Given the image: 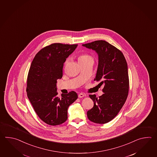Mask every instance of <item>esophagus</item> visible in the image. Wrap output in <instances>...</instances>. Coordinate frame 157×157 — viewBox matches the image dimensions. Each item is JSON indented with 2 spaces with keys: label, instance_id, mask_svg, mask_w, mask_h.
Returning a JSON list of instances; mask_svg holds the SVG:
<instances>
[{
  "label": "esophagus",
  "instance_id": "34e87169",
  "mask_svg": "<svg viewBox=\"0 0 157 157\" xmlns=\"http://www.w3.org/2000/svg\"><path fill=\"white\" fill-rule=\"evenodd\" d=\"M85 94L83 93H80L78 95V97L79 98H82V97H85Z\"/></svg>",
  "mask_w": 157,
  "mask_h": 157
}]
</instances>
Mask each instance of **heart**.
Returning <instances> with one entry per match:
<instances>
[{"label": "heart", "instance_id": "b5f03b06", "mask_svg": "<svg viewBox=\"0 0 157 157\" xmlns=\"http://www.w3.org/2000/svg\"><path fill=\"white\" fill-rule=\"evenodd\" d=\"M89 59L93 60L92 57L89 54H81L78 57V61H85V60H89Z\"/></svg>", "mask_w": 157, "mask_h": 157}]
</instances>
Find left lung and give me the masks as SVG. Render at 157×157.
Wrapping results in <instances>:
<instances>
[{
    "instance_id": "1",
    "label": "left lung",
    "mask_w": 157,
    "mask_h": 157,
    "mask_svg": "<svg viewBox=\"0 0 157 157\" xmlns=\"http://www.w3.org/2000/svg\"><path fill=\"white\" fill-rule=\"evenodd\" d=\"M95 51L98 66L94 80L104 85V94L97 98L90 95L94 107L88 110L89 120L104 124L112 120L119 113L127 99L129 89L127 64L124 54L116 47L104 40L82 45Z\"/></svg>"
}]
</instances>
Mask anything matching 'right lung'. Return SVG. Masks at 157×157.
Returning a JSON list of instances; mask_svg holds the SVG:
<instances>
[{
	"label": "right lung",
	"instance_id": "right-lung-1",
	"mask_svg": "<svg viewBox=\"0 0 157 157\" xmlns=\"http://www.w3.org/2000/svg\"><path fill=\"white\" fill-rule=\"evenodd\" d=\"M77 47V44H52L36 54L30 66L27 97L39 117L51 126L66 122L68 107L78 98L73 91L59 98L57 91V80L62 77L64 63Z\"/></svg>",
	"mask_w": 157,
	"mask_h": 157
}]
</instances>
